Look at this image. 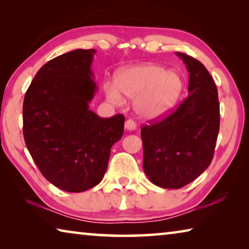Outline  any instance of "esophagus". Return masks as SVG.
I'll return each mask as SVG.
<instances>
[{
    "instance_id": "34e87169",
    "label": "esophagus",
    "mask_w": 249,
    "mask_h": 249,
    "mask_svg": "<svg viewBox=\"0 0 249 249\" xmlns=\"http://www.w3.org/2000/svg\"><path fill=\"white\" fill-rule=\"evenodd\" d=\"M125 129L128 130V132H132V130L136 129V123L133 120H127L125 122Z\"/></svg>"
}]
</instances>
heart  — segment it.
I'll use <instances>...</instances> for the list:
<instances>
[{"instance_id":"obj_1","label":"heart","mask_w":249,"mask_h":249,"mask_svg":"<svg viewBox=\"0 0 249 249\" xmlns=\"http://www.w3.org/2000/svg\"><path fill=\"white\" fill-rule=\"evenodd\" d=\"M182 82L174 70L142 64L126 67L115 75L114 83H105L107 100L114 105L124 103L122 94L134 100V108L142 119L154 121L166 115L178 100Z\"/></svg>"}]
</instances>
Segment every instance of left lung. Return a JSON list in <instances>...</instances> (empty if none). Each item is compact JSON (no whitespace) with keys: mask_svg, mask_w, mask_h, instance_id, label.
I'll return each instance as SVG.
<instances>
[{"mask_svg":"<svg viewBox=\"0 0 249 249\" xmlns=\"http://www.w3.org/2000/svg\"><path fill=\"white\" fill-rule=\"evenodd\" d=\"M189 72V95L165 119L142 127V168L154 184L180 189L213 159L220 129V103L213 78L191 56L176 53Z\"/></svg>","mask_w":249,"mask_h":249,"instance_id":"obj_1","label":"left lung"}]
</instances>
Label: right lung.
<instances>
[{
	"instance_id": "obj_1",
	"label": "right lung",
	"mask_w": 249,
	"mask_h": 249,
	"mask_svg": "<svg viewBox=\"0 0 249 249\" xmlns=\"http://www.w3.org/2000/svg\"><path fill=\"white\" fill-rule=\"evenodd\" d=\"M94 49H75L38 70L25 94V144L41 174L67 192H82L103 179L125 117L96 115L89 104L98 91Z\"/></svg>"
}]
</instances>
